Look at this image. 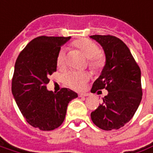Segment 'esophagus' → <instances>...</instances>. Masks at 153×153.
<instances>
[{
  "instance_id": "1",
  "label": "esophagus",
  "mask_w": 153,
  "mask_h": 153,
  "mask_svg": "<svg viewBox=\"0 0 153 153\" xmlns=\"http://www.w3.org/2000/svg\"><path fill=\"white\" fill-rule=\"evenodd\" d=\"M79 97H86L89 95V94H86V93H79Z\"/></svg>"
}]
</instances>
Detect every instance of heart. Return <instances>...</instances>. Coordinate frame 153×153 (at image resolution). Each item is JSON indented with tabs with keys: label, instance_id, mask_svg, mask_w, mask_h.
Here are the masks:
<instances>
[{
	"label": "heart",
	"instance_id": "b5f03b06",
	"mask_svg": "<svg viewBox=\"0 0 153 153\" xmlns=\"http://www.w3.org/2000/svg\"><path fill=\"white\" fill-rule=\"evenodd\" d=\"M73 45L77 48L81 53L89 59V65L94 71L102 68L105 64V59L102 53H100V48L94 42L88 39H81L73 42ZM66 63L65 50H60L57 55V66L59 68L64 67ZM65 83L75 90H81L90 80L87 72H71L63 76Z\"/></svg>",
	"mask_w": 153,
	"mask_h": 153
}]
</instances>
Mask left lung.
Instances as JSON below:
<instances>
[{"instance_id":"obj_1","label":"left lung","mask_w":153,"mask_h":153,"mask_svg":"<svg viewBox=\"0 0 153 153\" xmlns=\"http://www.w3.org/2000/svg\"><path fill=\"white\" fill-rule=\"evenodd\" d=\"M90 38L100 44L106 58L105 65L91 91L108 90L102 103L91 112V120L102 130H118L130 121L140 104L141 71L121 40L110 35H94Z\"/></svg>"}]
</instances>
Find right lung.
Masks as SVG:
<instances>
[{
	"label": "right lung",
	"instance_id": "obj_1",
	"mask_svg": "<svg viewBox=\"0 0 153 153\" xmlns=\"http://www.w3.org/2000/svg\"><path fill=\"white\" fill-rule=\"evenodd\" d=\"M71 36L33 39L18 56L12 79V94L20 112L32 126L52 130L64 121L69 102L77 94L63 88L58 93L46 89L49 76L57 70V55Z\"/></svg>",
	"mask_w": 153,
	"mask_h": 153
}]
</instances>
